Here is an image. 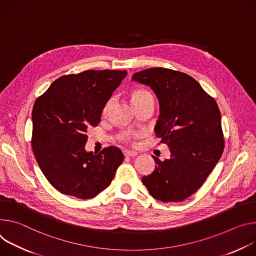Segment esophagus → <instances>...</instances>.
Instances as JSON below:
<instances>
[{"label": "esophagus", "mask_w": 256, "mask_h": 256, "mask_svg": "<svg viewBox=\"0 0 256 256\" xmlns=\"http://www.w3.org/2000/svg\"><path fill=\"white\" fill-rule=\"evenodd\" d=\"M123 154H124L125 156H130V158H133V156H135L137 154L136 152H134V150H125L123 152Z\"/></svg>", "instance_id": "esophagus-1"}]
</instances>
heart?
Segmentation results:
<instances>
[{
	"label": "heart",
	"mask_w": 256,
	"mask_h": 256,
	"mask_svg": "<svg viewBox=\"0 0 256 256\" xmlns=\"http://www.w3.org/2000/svg\"><path fill=\"white\" fill-rule=\"evenodd\" d=\"M150 96V92H148L146 90H135V92H133V94H132V98H132V102L134 104V102H136L137 100H141V98H146V96ZM110 104H112V100H110L106 104V106H104V114H106V112H108V110Z\"/></svg>",
	"instance_id": "heart-1"
}]
</instances>
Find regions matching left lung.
Segmentation results:
<instances>
[{"mask_svg":"<svg viewBox=\"0 0 256 256\" xmlns=\"http://www.w3.org/2000/svg\"><path fill=\"white\" fill-rule=\"evenodd\" d=\"M132 80L150 86L160 104L154 132L171 158L152 156L154 171L142 183L156 200L183 202L200 189L224 152L220 112L194 78L160 67L139 71Z\"/></svg>","mask_w":256,"mask_h":256,"instance_id":"left-lung-1","label":"left lung"}]
</instances>
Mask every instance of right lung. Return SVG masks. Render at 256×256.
<instances>
[{"instance_id": "obj_1", "label": "right lung", "mask_w": 256, "mask_h": 256, "mask_svg": "<svg viewBox=\"0 0 256 256\" xmlns=\"http://www.w3.org/2000/svg\"><path fill=\"white\" fill-rule=\"evenodd\" d=\"M123 70H86L54 81L34 102L32 146L48 181L59 192L90 200L114 179L124 156L117 146L85 150L88 129L98 126Z\"/></svg>"}]
</instances>
